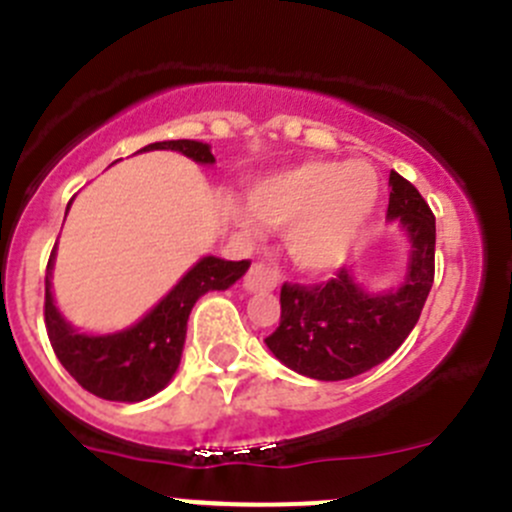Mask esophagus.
I'll list each match as a JSON object with an SVG mask.
<instances>
[{
	"label": "esophagus",
	"mask_w": 512,
	"mask_h": 512,
	"mask_svg": "<svg viewBox=\"0 0 512 512\" xmlns=\"http://www.w3.org/2000/svg\"><path fill=\"white\" fill-rule=\"evenodd\" d=\"M242 287L247 292H267V289L277 287V277L270 267H265L262 262H255V265L247 270V275L242 277Z\"/></svg>",
	"instance_id": "esophagus-1"
}]
</instances>
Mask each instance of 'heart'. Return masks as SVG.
Returning a JSON list of instances; mask_svg holds the SVG:
<instances>
[{"mask_svg":"<svg viewBox=\"0 0 512 512\" xmlns=\"http://www.w3.org/2000/svg\"><path fill=\"white\" fill-rule=\"evenodd\" d=\"M379 193V173L366 160H304L257 180L250 208L265 225L289 227L287 247L297 265L324 272L347 260ZM255 218L240 215L247 227Z\"/></svg>","mask_w":512,"mask_h":512,"instance_id":"b5f03b06","label":"heart"}]
</instances>
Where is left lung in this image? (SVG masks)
<instances>
[{"instance_id": "1", "label": "left lung", "mask_w": 512, "mask_h": 512, "mask_svg": "<svg viewBox=\"0 0 512 512\" xmlns=\"http://www.w3.org/2000/svg\"><path fill=\"white\" fill-rule=\"evenodd\" d=\"M386 215L409 232L406 280L396 292L369 294L347 267L327 282L280 292V327L265 339L270 352L297 374L342 381L389 359L416 327L436 272V218L414 185L391 170Z\"/></svg>"}]
</instances>
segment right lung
<instances>
[{
	"label": "right lung",
	"mask_w": 512,
	"mask_h": 512,
	"mask_svg": "<svg viewBox=\"0 0 512 512\" xmlns=\"http://www.w3.org/2000/svg\"><path fill=\"white\" fill-rule=\"evenodd\" d=\"M143 151H178L195 163H215L208 143L200 141H160ZM51 262L46 265L44 322L54 354L61 366L84 386L89 394L106 401H143L158 394L173 379L183 354L188 317L193 304L210 289L235 285L250 267V260L230 262L220 257H203L183 280L131 329L106 337L79 334L64 322L51 299Z\"/></svg>",
	"instance_id": "1"
}]
</instances>
